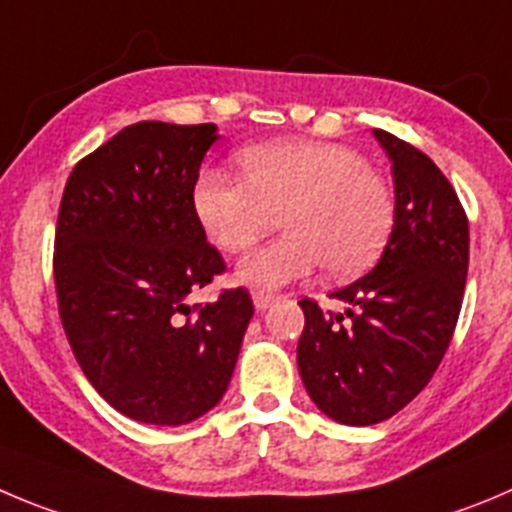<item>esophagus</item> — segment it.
I'll list each match as a JSON object with an SVG mask.
<instances>
[{
  "instance_id": "obj_1",
  "label": "esophagus",
  "mask_w": 512,
  "mask_h": 512,
  "mask_svg": "<svg viewBox=\"0 0 512 512\" xmlns=\"http://www.w3.org/2000/svg\"><path fill=\"white\" fill-rule=\"evenodd\" d=\"M275 298H278V295L270 293V290H255V293H252V303H255L257 310L270 308V303H272V300H275Z\"/></svg>"
}]
</instances>
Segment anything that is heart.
I'll use <instances>...</instances> for the list:
<instances>
[{
  "label": "heart",
  "instance_id": "b5f03b06",
  "mask_svg": "<svg viewBox=\"0 0 512 512\" xmlns=\"http://www.w3.org/2000/svg\"><path fill=\"white\" fill-rule=\"evenodd\" d=\"M245 179L202 171L191 204L209 240L240 255L283 214L285 237L245 257L240 280L293 283L318 267L336 278L364 272L394 227V199L379 171L343 143L283 138L240 154Z\"/></svg>",
  "mask_w": 512,
  "mask_h": 512
}]
</instances>
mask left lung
Listing matches in <instances>:
<instances>
[{"label": "left lung", "mask_w": 512, "mask_h": 512, "mask_svg": "<svg viewBox=\"0 0 512 512\" xmlns=\"http://www.w3.org/2000/svg\"><path fill=\"white\" fill-rule=\"evenodd\" d=\"M374 136L396 191L384 255L331 293L348 303L346 315L300 300V379L315 407L351 427L394 417L429 384L455 333L470 262V224L447 176L394 133L374 128Z\"/></svg>", "instance_id": "left-lung-1"}]
</instances>
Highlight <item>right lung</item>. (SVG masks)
<instances>
[{
	"label": "right lung",
	"instance_id": "1",
	"mask_svg": "<svg viewBox=\"0 0 512 512\" xmlns=\"http://www.w3.org/2000/svg\"><path fill=\"white\" fill-rule=\"evenodd\" d=\"M214 123L141 121L75 164L55 227L57 310L93 389L161 427L217 407L255 305L245 288L189 305L227 270L191 204Z\"/></svg>",
	"mask_w": 512,
	"mask_h": 512
}]
</instances>
